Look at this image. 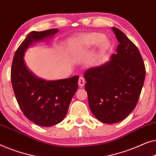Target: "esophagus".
<instances>
[{"mask_svg": "<svg viewBox=\"0 0 156 156\" xmlns=\"http://www.w3.org/2000/svg\"><path fill=\"white\" fill-rule=\"evenodd\" d=\"M85 78L83 77H80L78 79V85L80 87H83L85 85Z\"/></svg>", "mask_w": 156, "mask_h": 156, "instance_id": "34e87169", "label": "esophagus"}]
</instances>
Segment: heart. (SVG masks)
I'll use <instances>...</instances> for the list:
<instances>
[{
    "mask_svg": "<svg viewBox=\"0 0 156 156\" xmlns=\"http://www.w3.org/2000/svg\"><path fill=\"white\" fill-rule=\"evenodd\" d=\"M105 39V36L104 34L98 32L85 34L76 39V47L88 49L99 44L98 49L92 56L93 63H97L100 62L110 47V42Z\"/></svg>",
    "mask_w": 156,
    "mask_h": 156,
    "instance_id": "heart-1",
    "label": "heart"
}]
</instances>
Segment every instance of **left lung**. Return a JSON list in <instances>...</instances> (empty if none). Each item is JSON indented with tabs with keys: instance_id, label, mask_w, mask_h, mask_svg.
<instances>
[{
	"instance_id": "obj_1",
	"label": "left lung",
	"mask_w": 156,
	"mask_h": 156,
	"mask_svg": "<svg viewBox=\"0 0 156 156\" xmlns=\"http://www.w3.org/2000/svg\"><path fill=\"white\" fill-rule=\"evenodd\" d=\"M119 44L109 61L84 73L90 109L98 120L115 124L124 119L135 108L146 69L134 44L121 30L112 27Z\"/></svg>"
}]
</instances>
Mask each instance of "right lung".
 Listing matches in <instances>:
<instances>
[{
	"instance_id": "add662e5",
	"label": "right lung",
	"mask_w": 156,
	"mask_h": 156,
	"mask_svg": "<svg viewBox=\"0 0 156 156\" xmlns=\"http://www.w3.org/2000/svg\"><path fill=\"white\" fill-rule=\"evenodd\" d=\"M58 32L51 29L28 34L15 51L11 82L20 107L26 117L41 126L58 124L66 115L72 98L78 88V76L47 80L37 77L25 64L24 57L35 43L47 41Z\"/></svg>"
}]
</instances>
